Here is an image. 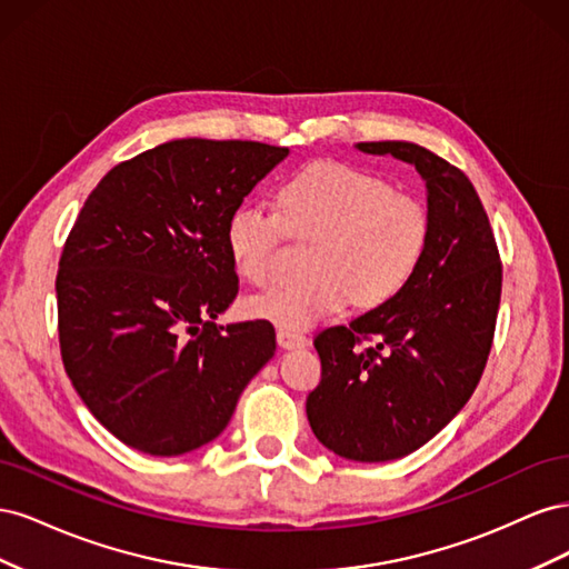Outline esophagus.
I'll list each match as a JSON object with an SVG mask.
<instances>
[{
  "label": "esophagus",
  "mask_w": 569,
  "mask_h": 569,
  "mask_svg": "<svg viewBox=\"0 0 569 569\" xmlns=\"http://www.w3.org/2000/svg\"><path fill=\"white\" fill-rule=\"evenodd\" d=\"M278 343L282 349H303L308 343V337L303 332H297V330H284V327H280L278 330Z\"/></svg>",
  "instance_id": "34e87169"
}]
</instances>
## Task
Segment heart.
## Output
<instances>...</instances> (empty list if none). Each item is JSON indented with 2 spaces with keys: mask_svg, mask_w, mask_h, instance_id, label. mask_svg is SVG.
<instances>
[{
  "mask_svg": "<svg viewBox=\"0 0 569 569\" xmlns=\"http://www.w3.org/2000/svg\"><path fill=\"white\" fill-rule=\"evenodd\" d=\"M284 230L316 239L306 280L278 284L251 301V313L284 330L320 318L393 301L420 268L429 242V216L420 199L393 192L368 170L318 161L278 189V213L239 203L226 220L230 261L244 280L263 284Z\"/></svg>",
  "mask_w": 569,
  "mask_h": 569,
  "instance_id": "obj_1",
  "label": "heart"
}]
</instances>
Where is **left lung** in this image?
Here are the masks:
<instances>
[{"label":"left lung","instance_id":"1","mask_svg":"<svg viewBox=\"0 0 569 569\" xmlns=\"http://www.w3.org/2000/svg\"><path fill=\"white\" fill-rule=\"evenodd\" d=\"M356 149L416 166L427 189L429 242L399 297L316 337L322 377L306 416L325 449L385 462L418 451L472 396L491 351L501 258L485 206L456 166L401 140ZM363 338L378 343L360 350Z\"/></svg>","mask_w":569,"mask_h":569}]
</instances>
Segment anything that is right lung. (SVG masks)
<instances>
[{
    "mask_svg": "<svg viewBox=\"0 0 569 569\" xmlns=\"http://www.w3.org/2000/svg\"><path fill=\"white\" fill-rule=\"evenodd\" d=\"M287 157L187 137L118 163L84 201L57 274L61 358L130 449L182 456L213 441L274 356L268 320L216 318L237 297L226 220Z\"/></svg>",
    "mask_w": 569,
    "mask_h": 569,
    "instance_id": "right-lung-1",
    "label": "right lung"
}]
</instances>
